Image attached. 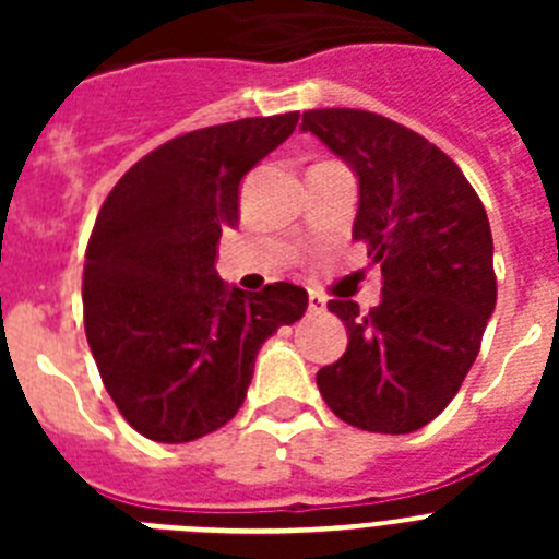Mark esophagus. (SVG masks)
Instances as JSON below:
<instances>
[{"label":"esophagus","instance_id":"obj_1","mask_svg":"<svg viewBox=\"0 0 559 559\" xmlns=\"http://www.w3.org/2000/svg\"><path fill=\"white\" fill-rule=\"evenodd\" d=\"M308 308H310V313H324V310H328V302H324L322 294H316V290H310Z\"/></svg>","mask_w":559,"mask_h":559}]
</instances>
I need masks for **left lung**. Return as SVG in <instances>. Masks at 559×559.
I'll return each instance as SVG.
<instances>
[{
  "mask_svg": "<svg viewBox=\"0 0 559 559\" xmlns=\"http://www.w3.org/2000/svg\"><path fill=\"white\" fill-rule=\"evenodd\" d=\"M358 179L353 237L380 265V305L328 302L347 353L319 369L324 403L349 426L412 433L456 397L496 310L492 231L471 181L437 145L360 108L302 114Z\"/></svg>",
  "mask_w": 559,
  "mask_h": 559,
  "instance_id": "obj_1",
  "label": "left lung"
}]
</instances>
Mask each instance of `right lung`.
I'll use <instances>...</instances> for the list:
<instances>
[{
    "mask_svg": "<svg viewBox=\"0 0 559 559\" xmlns=\"http://www.w3.org/2000/svg\"><path fill=\"white\" fill-rule=\"evenodd\" d=\"M296 122L290 111L176 136L103 201L83 265V324L114 406L153 442L226 426L263 341L308 310L299 285L249 294L215 269L221 231L240 221V181Z\"/></svg>",
    "mask_w": 559,
    "mask_h": 559,
    "instance_id": "add662e5",
    "label": "right lung"
}]
</instances>
